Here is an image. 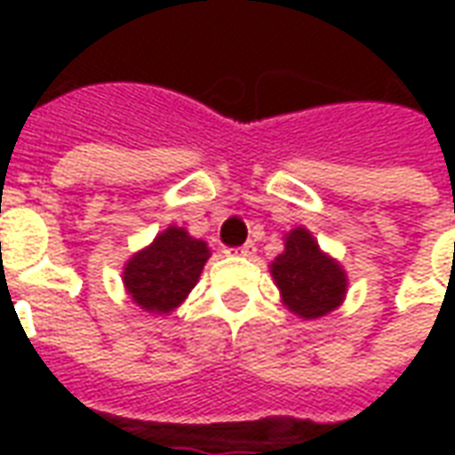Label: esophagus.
<instances>
[{
	"label": "esophagus",
	"mask_w": 455,
	"mask_h": 455,
	"mask_svg": "<svg viewBox=\"0 0 455 455\" xmlns=\"http://www.w3.org/2000/svg\"><path fill=\"white\" fill-rule=\"evenodd\" d=\"M236 253L238 256H253V253H256V243H253V241H246L243 246L236 248Z\"/></svg>",
	"instance_id": "1"
}]
</instances>
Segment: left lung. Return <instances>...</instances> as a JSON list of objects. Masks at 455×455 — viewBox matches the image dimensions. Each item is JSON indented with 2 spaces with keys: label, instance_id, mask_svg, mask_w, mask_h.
<instances>
[{
  "label": "left lung",
  "instance_id": "8db88e82",
  "mask_svg": "<svg viewBox=\"0 0 455 455\" xmlns=\"http://www.w3.org/2000/svg\"><path fill=\"white\" fill-rule=\"evenodd\" d=\"M273 277L285 305L302 319L329 315L346 295L343 270L319 251L305 228L287 234L285 253L273 263Z\"/></svg>",
  "mask_w": 455,
  "mask_h": 455
}]
</instances>
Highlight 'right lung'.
<instances>
[{
    "instance_id": "add662e5",
    "label": "right lung",
    "mask_w": 455,
    "mask_h": 455,
    "mask_svg": "<svg viewBox=\"0 0 455 455\" xmlns=\"http://www.w3.org/2000/svg\"><path fill=\"white\" fill-rule=\"evenodd\" d=\"M207 258L204 241L188 236L185 228L170 227L126 263L124 285L140 309L168 315L197 285Z\"/></svg>"
}]
</instances>
